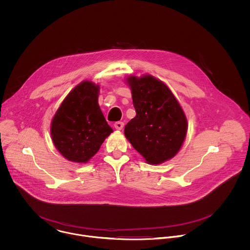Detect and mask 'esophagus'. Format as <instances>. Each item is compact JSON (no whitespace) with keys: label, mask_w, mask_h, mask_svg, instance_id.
Instances as JSON below:
<instances>
[{"label":"esophagus","mask_w":250,"mask_h":250,"mask_svg":"<svg viewBox=\"0 0 250 250\" xmlns=\"http://www.w3.org/2000/svg\"><path fill=\"white\" fill-rule=\"evenodd\" d=\"M123 127H124V123L121 122V121H118V122H115V123H114V128H115L116 130H122Z\"/></svg>","instance_id":"esophagus-1"}]
</instances>
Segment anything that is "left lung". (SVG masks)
<instances>
[{
	"label": "left lung",
	"mask_w": 250,
	"mask_h": 250,
	"mask_svg": "<svg viewBox=\"0 0 250 250\" xmlns=\"http://www.w3.org/2000/svg\"><path fill=\"white\" fill-rule=\"evenodd\" d=\"M136 116L124 129L126 139L149 165L163 164L178 153L188 132V120L169 87L150 74L129 76Z\"/></svg>",
	"instance_id": "1"
}]
</instances>
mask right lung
<instances>
[{"label":"right lung","instance_id":"right-lung-1","mask_svg":"<svg viewBox=\"0 0 250 250\" xmlns=\"http://www.w3.org/2000/svg\"><path fill=\"white\" fill-rule=\"evenodd\" d=\"M99 84L83 81L64 98L51 122L57 150L68 161L86 164L113 132L98 104Z\"/></svg>","mask_w":250,"mask_h":250}]
</instances>
